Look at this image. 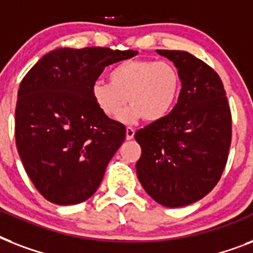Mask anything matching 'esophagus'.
I'll return each instance as SVG.
<instances>
[{"instance_id": "1", "label": "esophagus", "mask_w": 253, "mask_h": 253, "mask_svg": "<svg viewBox=\"0 0 253 253\" xmlns=\"http://www.w3.org/2000/svg\"><path fill=\"white\" fill-rule=\"evenodd\" d=\"M135 135V130L132 127H127L126 128V139L127 140H131V139L134 138Z\"/></svg>"}]
</instances>
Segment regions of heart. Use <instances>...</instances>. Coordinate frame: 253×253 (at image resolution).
<instances>
[{
  "label": "heart",
  "mask_w": 253,
  "mask_h": 253,
  "mask_svg": "<svg viewBox=\"0 0 253 253\" xmlns=\"http://www.w3.org/2000/svg\"><path fill=\"white\" fill-rule=\"evenodd\" d=\"M109 81L93 83L91 99L107 118H115L128 99L131 106L121 115L125 123H132L142 117L148 122L167 117L181 87L180 73L168 61H122L111 68Z\"/></svg>",
  "instance_id": "obj_1"
}]
</instances>
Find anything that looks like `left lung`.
I'll return each mask as SVG.
<instances>
[{"instance_id":"8db88e82","label":"left lung","mask_w":253,"mask_h":253,"mask_svg":"<svg viewBox=\"0 0 253 253\" xmlns=\"http://www.w3.org/2000/svg\"><path fill=\"white\" fill-rule=\"evenodd\" d=\"M156 52L173 61L182 87L167 117L135 132L142 147L136 174L158 204L181 208L219 181L231 144V111L220 77L206 63L185 51Z\"/></svg>"}]
</instances>
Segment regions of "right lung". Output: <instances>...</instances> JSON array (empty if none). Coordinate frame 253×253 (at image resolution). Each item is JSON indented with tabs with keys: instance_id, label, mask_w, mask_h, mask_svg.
I'll list each match as a JSON object with an SVG mask.
<instances>
[{
	"instance_id": "add662e5",
	"label": "right lung",
	"mask_w": 253,
	"mask_h": 253,
	"mask_svg": "<svg viewBox=\"0 0 253 253\" xmlns=\"http://www.w3.org/2000/svg\"><path fill=\"white\" fill-rule=\"evenodd\" d=\"M135 55L102 47L56 48L23 77L15 143L27 176L49 202L80 204L98 189L126 127L98 110L90 87L105 67Z\"/></svg>"
}]
</instances>
